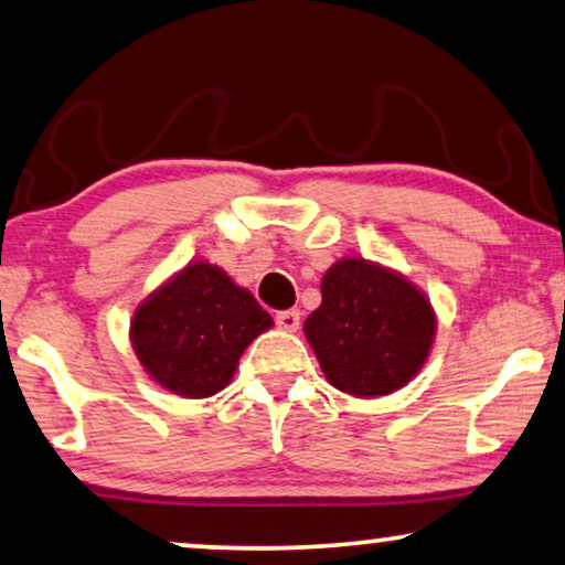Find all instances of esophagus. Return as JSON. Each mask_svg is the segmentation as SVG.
I'll return each mask as SVG.
<instances>
[{"label": "esophagus", "instance_id": "esophagus-1", "mask_svg": "<svg viewBox=\"0 0 565 565\" xmlns=\"http://www.w3.org/2000/svg\"><path fill=\"white\" fill-rule=\"evenodd\" d=\"M299 322H301L299 309H284V312H276V324L286 332L299 330Z\"/></svg>", "mask_w": 565, "mask_h": 565}]
</instances>
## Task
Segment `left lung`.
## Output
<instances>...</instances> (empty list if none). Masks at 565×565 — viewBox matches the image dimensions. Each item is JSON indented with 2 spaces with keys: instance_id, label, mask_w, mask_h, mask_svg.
Here are the masks:
<instances>
[{
  "instance_id": "1",
  "label": "left lung",
  "mask_w": 565,
  "mask_h": 565,
  "mask_svg": "<svg viewBox=\"0 0 565 565\" xmlns=\"http://www.w3.org/2000/svg\"><path fill=\"white\" fill-rule=\"evenodd\" d=\"M307 343L340 392L373 399L407 386L430 355L438 317L407 276L365 258H340L322 276Z\"/></svg>"
}]
</instances>
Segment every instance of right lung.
<instances>
[{"label":"right lung","instance_id":"1","mask_svg":"<svg viewBox=\"0 0 565 565\" xmlns=\"http://www.w3.org/2000/svg\"><path fill=\"white\" fill-rule=\"evenodd\" d=\"M274 320L220 266L192 260L148 294L130 320V343L150 379L204 399L225 388L245 348Z\"/></svg>","mask_w":565,"mask_h":565}]
</instances>
